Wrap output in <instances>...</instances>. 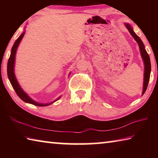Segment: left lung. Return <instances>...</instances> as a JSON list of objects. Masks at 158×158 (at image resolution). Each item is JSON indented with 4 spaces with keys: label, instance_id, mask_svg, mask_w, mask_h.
I'll return each instance as SVG.
<instances>
[{
    "label": "left lung",
    "instance_id": "obj_1",
    "mask_svg": "<svg viewBox=\"0 0 158 158\" xmlns=\"http://www.w3.org/2000/svg\"><path fill=\"white\" fill-rule=\"evenodd\" d=\"M125 26H126L127 30L129 31L131 35L134 37V39H135L136 42L138 43L139 47L141 58H142L143 61L144 74H143V91H142V95H143L144 93L146 92L147 86H148V84L150 79V74H151V60H150V57L148 54V53H147V52L146 51L145 47H144L143 42L141 41V40L138 37L137 35L134 32L132 26L127 23H125Z\"/></svg>",
    "mask_w": 158,
    "mask_h": 158
}]
</instances>
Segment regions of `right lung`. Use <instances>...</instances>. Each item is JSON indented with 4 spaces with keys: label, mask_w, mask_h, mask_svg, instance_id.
Returning a JSON list of instances; mask_svg holds the SVG:
<instances>
[{
    "label": "right lung",
    "mask_w": 158,
    "mask_h": 158,
    "mask_svg": "<svg viewBox=\"0 0 158 158\" xmlns=\"http://www.w3.org/2000/svg\"><path fill=\"white\" fill-rule=\"evenodd\" d=\"M26 33V31H24L21 34V35L18 37L17 40L15 41L14 43V45L12 46V48L11 49V53H10V56L9 58L8 62H7V77H8V79L10 80V83L12 85L13 89H15L16 93H17V95L19 97L20 99H21L23 102H25L26 103H29V104H32V105H35V106H48L53 104V102H55L56 101H57L58 100H59L61 96L58 97L56 100H53V102H51L49 103H40L37 102L33 100L31 98L29 97V95L24 92L21 87L20 86L19 84L17 81V78H16L15 76V57H16V53H17V48L19 45L20 42L21 41V40L23 37V35Z\"/></svg>",
    "instance_id": "1"
}]
</instances>
